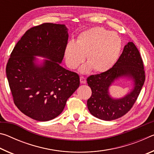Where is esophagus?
Returning <instances> with one entry per match:
<instances>
[{"label":"esophagus","mask_w":154,"mask_h":154,"mask_svg":"<svg viewBox=\"0 0 154 154\" xmlns=\"http://www.w3.org/2000/svg\"><path fill=\"white\" fill-rule=\"evenodd\" d=\"M80 82L81 83H82V84H85V83H86V79H85V77H80Z\"/></svg>","instance_id":"obj_1"}]
</instances>
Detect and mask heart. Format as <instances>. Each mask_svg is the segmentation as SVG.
Masks as SVG:
<instances>
[{
  "label": "heart",
  "instance_id": "heart-1",
  "mask_svg": "<svg viewBox=\"0 0 154 154\" xmlns=\"http://www.w3.org/2000/svg\"><path fill=\"white\" fill-rule=\"evenodd\" d=\"M122 47V38L117 32L103 27L92 28L80 33L75 43H67L65 61L70 69H75L86 56L88 63L80 68L82 73H88L93 69L96 72H104L118 61Z\"/></svg>",
  "mask_w": 154,
  "mask_h": 154
}]
</instances>
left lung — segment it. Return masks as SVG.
I'll return each mask as SVG.
<instances>
[{
    "label": "left lung",
    "mask_w": 154,
    "mask_h": 154,
    "mask_svg": "<svg viewBox=\"0 0 154 154\" xmlns=\"http://www.w3.org/2000/svg\"><path fill=\"white\" fill-rule=\"evenodd\" d=\"M121 78L131 80L133 87L123 97H112L109 94V88L116 80ZM145 79L141 56L134 44L128 42L110 70L91 75L87 79L88 85L92 92L87 102L90 113L96 118L105 121L121 118L130 110L136 102Z\"/></svg>",
    "instance_id": "obj_1"
}]
</instances>
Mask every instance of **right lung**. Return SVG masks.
<instances>
[{
  "label": "right lung",
  "mask_w": 154,
  "mask_h": 154,
  "mask_svg": "<svg viewBox=\"0 0 154 154\" xmlns=\"http://www.w3.org/2000/svg\"><path fill=\"white\" fill-rule=\"evenodd\" d=\"M69 34L64 24L45 23L31 28L14 47L6 74L15 105L40 122L60 114L79 86V76L62 67ZM36 57L45 58L39 61Z\"/></svg>",
  "instance_id": "right-lung-1"
}]
</instances>
